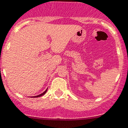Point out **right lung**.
<instances>
[{
    "instance_id": "obj_1",
    "label": "right lung",
    "mask_w": 128,
    "mask_h": 128,
    "mask_svg": "<svg viewBox=\"0 0 128 128\" xmlns=\"http://www.w3.org/2000/svg\"><path fill=\"white\" fill-rule=\"evenodd\" d=\"M46 91H47V89H46V90H45V91H44V92H43V93H41V94H39V95H37V96H32V97H34V98H35V97H39V96H42V95H44V94H45V93H46Z\"/></svg>"
}]
</instances>
